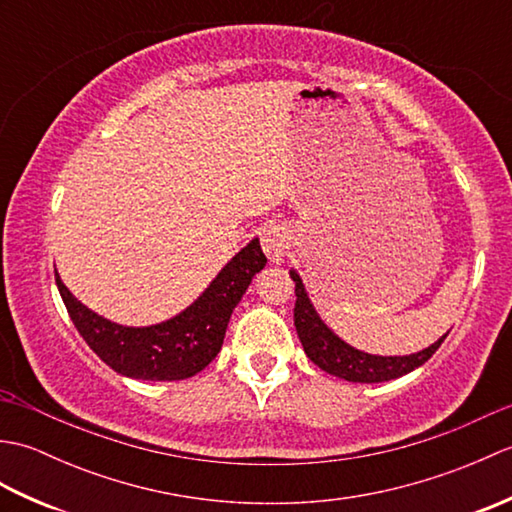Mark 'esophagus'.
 Segmentation results:
<instances>
[{"instance_id": "1", "label": "esophagus", "mask_w": 512, "mask_h": 512, "mask_svg": "<svg viewBox=\"0 0 512 512\" xmlns=\"http://www.w3.org/2000/svg\"><path fill=\"white\" fill-rule=\"evenodd\" d=\"M259 237H262V248L266 257L270 259L273 264H281L284 262V257L288 253V231L281 224H268L262 228V233H259Z\"/></svg>"}]
</instances>
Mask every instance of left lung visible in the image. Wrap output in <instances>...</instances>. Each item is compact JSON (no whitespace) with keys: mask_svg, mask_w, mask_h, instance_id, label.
Returning a JSON list of instances; mask_svg holds the SVG:
<instances>
[{"mask_svg":"<svg viewBox=\"0 0 512 512\" xmlns=\"http://www.w3.org/2000/svg\"><path fill=\"white\" fill-rule=\"evenodd\" d=\"M290 277L295 281L297 295L295 328L299 334V341L310 361L332 376L350 380V383H385V380L405 376L416 367L427 363L429 358L436 354L442 341L447 339V334H444L442 339L429 345L427 350L409 356H376L361 352L350 343L339 339V336L323 323L319 312L314 310L306 286H303V281L295 268L290 270Z\"/></svg>","mask_w":512,"mask_h":512,"instance_id":"8db88e82","label":"left lung"}]
</instances>
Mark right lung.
Listing matches in <instances>:
<instances>
[{"label": "right lung", "mask_w": 512, "mask_h": 512, "mask_svg": "<svg viewBox=\"0 0 512 512\" xmlns=\"http://www.w3.org/2000/svg\"><path fill=\"white\" fill-rule=\"evenodd\" d=\"M264 266L266 255L255 237L189 308L145 328L101 317L72 295L59 273H54V281L74 328L114 372L138 380H184L202 372L222 350L231 314Z\"/></svg>", "instance_id": "1"}]
</instances>
